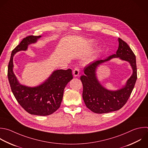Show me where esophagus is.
I'll return each mask as SVG.
<instances>
[{
  "mask_svg": "<svg viewBox=\"0 0 148 148\" xmlns=\"http://www.w3.org/2000/svg\"><path fill=\"white\" fill-rule=\"evenodd\" d=\"M73 76H75V77L79 76V69L78 68H76L73 70Z\"/></svg>",
  "mask_w": 148,
  "mask_h": 148,
  "instance_id": "obj_1",
  "label": "esophagus"
}]
</instances>
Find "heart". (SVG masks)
<instances>
[{
	"mask_svg": "<svg viewBox=\"0 0 148 148\" xmlns=\"http://www.w3.org/2000/svg\"><path fill=\"white\" fill-rule=\"evenodd\" d=\"M88 45L90 46H93L95 45V41L93 39H91L90 40H89L88 42Z\"/></svg>",
	"mask_w": 148,
	"mask_h": 148,
	"instance_id": "1",
	"label": "heart"
}]
</instances>
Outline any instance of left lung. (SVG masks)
Here are the masks:
<instances>
[{
	"instance_id": "8db88e82",
	"label": "left lung",
	"mask_w": 148,
	"mask_h": 148,
	"mask_svg": "<svg viewBox=\"0 0 148 148\" xmlns=\"http://www.w3.org/2000/svg\"><path fill=\"white\" fill-rule=\"evenodd\" d=\"M118 42L119 47L115 54L90 64L84 68V75L80 77L83 86L84 102L90 110L96 113H109L121 109L129 98L137 79L135 54L125 42L120 38ZM115 58L128 62L133 69V73L121 89L110 90L99 82L96 70L102 63Z\"/></svg>"
}]
</instances>
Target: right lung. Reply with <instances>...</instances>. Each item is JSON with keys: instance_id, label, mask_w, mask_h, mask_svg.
I'll return each mask as SVG.
<instances>
[{"instance_id": "obj_1", "label": "right lung", "mask_w": 148, "mask_h": 148, "mask_svg": "<svg viewBox=\"0 0 148 148\" xmlns=\"http://www.w3.org/2000/svg\"><path fill=\"white\" fill-rule=\"evenodd\" d=\"M42 36H29L23 39L12 51L8 66V76L12 91L19 104L29 113L47 116L60 106L64 88L72 79V70L54 71L42 84L29 87L21 84L13 72V57L20 51H26L28 46L36 43Z\"/></svg>"}]
</instances>
